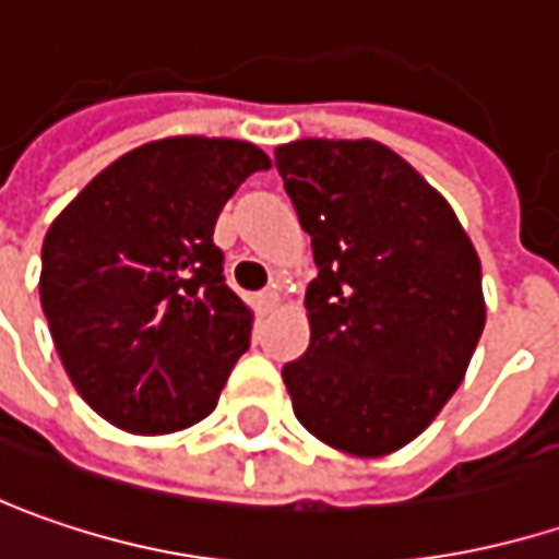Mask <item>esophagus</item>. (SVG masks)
I'll use <instances>...</instances> for the list:
<instances>
[{"instance_id": "34e87169", "label": "esophagus", "mask_w": 559, "mask_h": 559, "mask_svg": "<svg viewBox=\"0 0 559 559\" xmlns=\"http://www.w3.org/2000/svg\"><path fill=\"white\" fill-rule=\"evenodd\" d=\"M278 304H281V294L275 290V287H269V290H262V294H259V310L262 312H272Z\"/></svg>"}]
</instances>
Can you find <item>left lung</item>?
Listing matches in <instances>:
<instances>
[{
  "mask_svg": "<svg viewBox=\"0 0 559 559\" xmlns=\"http://www.w3.org/2000/svg\"><path fill=\"white\" fill-rule=\"evenodd\" d=\"M312 237L310 347L281 370L297 420L379 459L420 437L465 379L487 322L480 259L443 195L373 139L275 148Z\"/></svg>",
  "mask_w": 559,
  "mask_h": 559,
  "instance_id": "left-lung-1",
  "label": "left lung"
}]
</instances>
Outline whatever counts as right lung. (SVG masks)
I'll list each match as a JSON object with an SVG mask.
<instances>
[{
  "label": "right lung",
  "instance_id": "add662e5",
  "mask_svg": "<svg viewBox=\"0 0 559 559\" xmlns=\"http://www.w3.org/2000/svg\"><path fill=\"white\" fill-rule=\"evenodd\" d=\"M269 154L170 135L126 151L56 214L40 307L84 402L135 437L205 420L243 357L252 310L224 284L214 224Z\"/></svg>",
  "mask_w": 559,
  "mask_h": 559
}]
</instances>
